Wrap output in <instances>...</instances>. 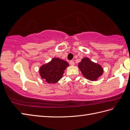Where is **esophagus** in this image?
<instances>
[{
    "label": "esophagus",
    "mask_w": 130,
    "mask_h": 130,
    "mask_svg": "<svg viewBox=\"0 0 130 130\" xmlns=\"http://www.w3.org/2000/svg\"><path fill=\"white\" fill-rule=\"evenodd\" d=\"M69 64H70L71 66H74V62L73 61H72V60H71V61H69Z\"/></svg>",
    "instance_id": "esophagus-1"
}]
</instances>
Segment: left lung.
<instances>
[{
  "mask_svg": "<svg viewBox=\"0 0 130 130\" xmlns=\"http://www.w3.org/2000/svg\"><path fill=\"white\" fill-rule=\"evenodd\" d=\"M78 67L84 77L91 81L96 80L103 73V69L101 66L91 61L88 58L82 59L79 63Z\"/></svg>",
  "mask_w": 130,
  "mask_h": 130,
  "instance_id": "1",
  "label": "left lung"
}]
</instances>
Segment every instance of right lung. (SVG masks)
Here are the masks:
<instances>
[{"mask_svg":"<svg viewBox=\"0 0 130 130\" xmlns=\"http://www.w3.org/2000/svg\"><path fill=\"white\" fill-rule=\"evenodd\" d=\"M68 63L58 58H53L51 61L42 66L40 68L41 78L48 83L54 84L61 79Z\"/></svg>","mask_w":130,"mask_h":130,"instance_id":"obj_1","label":"right lung"}]
</instances>
